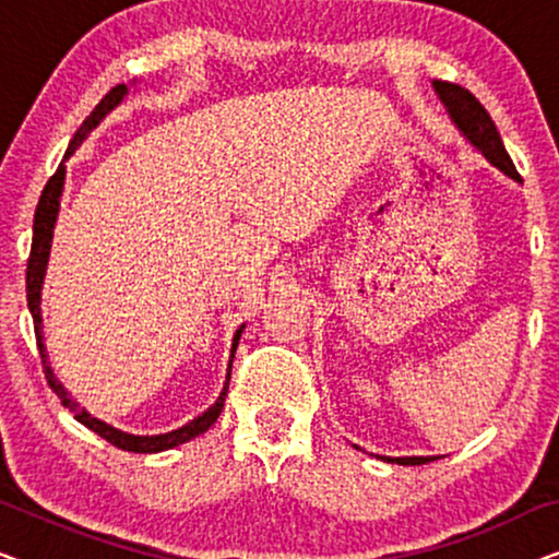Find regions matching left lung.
I'll list each match as a JSON object with an SVG mask.
<instances>
[{"label":"left lung","instance_id":"left-lung-1","mask_svg":"<svg viewBox=\"0 0 559 559\" xmlns=\"http://www.w3.org/2000/svg\"><path fill=\"white\" fill-rule=\"evenodd\" d=\"M432 86H435V94L440 96L442 106L448 109L450 119L455 121V127L461 129L465 140H468L473 147H476L480 155H484L488 163L496 167V170H501L511 180L522 182V175L516 173L514 163H511L509 152L501 142L499 129H496L493 119L488 117L484 104H480L468 88L457 86V83L432 81ZM384 461L396 463V465H423L427 461H435V457L412 455V457H384Z\"/></svg>","mask_w":559,"mask_h":559}]
</instances>
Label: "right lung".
<instances>
[{
	"instance_id": "1",
	"label": "right lung",
	"mask_w": 559,
	"mask_h": 559,
	"mask_svg": "<svg viewBox=\"0 0 559 559\" xmlns=\"http://www.w3.org/2000/svg\"><path fill=\"white\" fill-rule=\"evenodd\" d=\"M127 96V86L124 83H119V86H114L109 94H106L102 102L94 111H91V117L83 121L79 127V132L73 134L71 144H68V152H66V159L73 155L75 150H79V144L86 140L91 134V129H94L98 121H102L106 114H109L114 106L121 104V98ZM63 182H66V165L60 163V167L56 170V175L48 180V186H45L43 195H40V203H37V211H35V224H33V249H29V259H27V308L33 312V323H35V338H37V348H40V358H43V371H45V379H48V386L52 389L60 396V402H63L66 409H71L75 419H79L81 425H86L88 430H94L98 438H104L106 442H111L114 448H121V450H129V453H159V450H170L175 445H182V442L198 438V435H203L209 427L216 423L221 409H224V400L228 394V381H231V361H234V354H236V346H239V338H241V331L243 325L236 331L234 335V343H231V361H228V373H226V384H224V392L218 394V400L213 407H209L203 412L201 417L190 419L188 425H182L180 430H173V432H165V435H129V432H121L117 427L102 423V419L91 417L86 409L81 407L79 402L71 400L66 392V386L60 384L56 379V373L50 369V361H48V354H45V343H43V316H40V293H43V280H45V270H48V257H50V243H52V228H56V218H58V209H60V195H63Z\"/></svg>"
}]
</instances>
